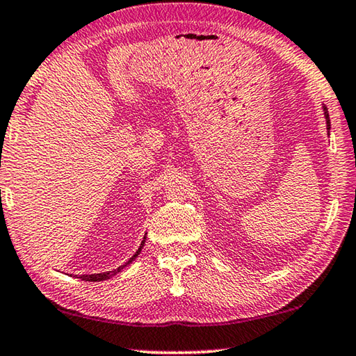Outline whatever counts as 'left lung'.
Here are the masks:
<instances>
[{
    "label": "left lung",
    "instance_id": "8db88e82",
    "mask_svg": "<svg viewBox=\"0 0 356 356\" xmlns=\"http://www.w3.org/2000/svg\"><path fill=\"white\" fill-rule=\"evenodd\" d=\"M324 115H325V122H327V129H330V117H329V111L324 106Z\"/></svg>",
    "mask_w": 356,
    "mask_h": 356
}]
</instances>
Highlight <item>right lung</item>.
<instances>
[{
    "label": "right lung",
    "instance_id": "obj_1",
    "mask_svg": "<svg viewBox=\"0 0 356 356\" xmlns=\"http://www.w3.org/2000/svg\"><path fill=\"white\" fill-rule=\"evenodd\" d=\"M145 239L146 238H143V241H142V243H140V247H138V250L136 252V254L131 257V259L127 262V264H123L122 267H118V268H115V270H113V271H106V273H97V275H83V276H80V280L81 281H90V282H99V281H106V280H109V277H113V276H115L118 271H122L123 270V267H127V266H129V264L136 259V257L140 254V252H142V248H143V243H145Z\"/></svg>",
    "mask_w": 356,
    "mask_h": 356
}]
</instances>
